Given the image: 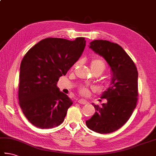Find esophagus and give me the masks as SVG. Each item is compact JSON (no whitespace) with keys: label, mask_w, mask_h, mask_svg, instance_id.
I'll list each match as a JSON object with an SVG mask.
<instances>
[{"label":"esophagus","mask_w":156,"mask_h":156,"mask_svg":"<svg viewBox=\"0 0 156 156\" xmlns=\"http://www.w3.org/2000/svg\"><path fill=\"white\" fill-rule=\"evenodd\" d=\"M78 102L79 103H80V104H82V105L87 104V103H88L86 100L82 99H79V100L78 101Z\"/></svg>","instance_id":"obj_1"}]
</instances>
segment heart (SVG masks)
Wrapping results in <instances>:
<instances>
[{"mask_svg":"<svg viewBox=\"0 0 156 156\" xmlns=\"http://www.w3.org/2000/svg\"><path fill=\"white\" fill-rule=\"evenodd\" d=\"M76 64L74 66L76 67ZM90 68L93 73H101L104 72L105 69V64L104 62L99 58H95L93 59L90 62ZM79 93L82 96L87 97L90 94V90L88 89V88L86 86H81L79 88Z\"/></svg>","mask_w":156,"mask_h":156,"instance_id":"heart-1","label":"heart"}]
</instances>
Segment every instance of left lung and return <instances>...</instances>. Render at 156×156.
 Masks as SVG:
<instances>
[{
    "label": "left lung",
    "instance_id": "8db88e82",
    "mask_svg": "<svg viewBox=\"0 0 156 156\" xmlns=\"http://www.w3.org/2000/svg\"><path fill=\"white\" fill-rule=\"evenodd\" d=\"M90 48L102 56L112 72L111 84L103 93L107 100L93 105L95 113L86 121L88 129L101 134L113 133L129 120L138 100V72L132 59L120 45L103 40L90 42Z\"/></svg>",
    "mask_w": 156,
    "mask_h": 156
}]
</instances>
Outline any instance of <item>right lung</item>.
Instances as JSON below:
<instances>
[{
	"label": "right lung",
	"instance_id": "add662e5",
	"mask_svg": "<svg viewBox=\"0 0 156 156\" xmlns=\"http://www.w3.org/2000/svg\"><path fill=\"white\" fill-rule=\"evenodd\" d=\"M86 41L47 38L32 47L20 65L18 98L27 120L39 129L62 124L72 101L57 86L83 53Z\"/></svg>",
	"mask_w": 156,
	"mask_h": 156
}]
</instances>
